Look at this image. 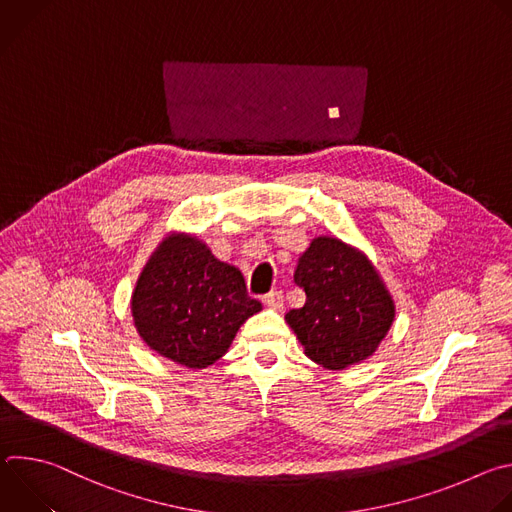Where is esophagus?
Masks as SVG:
<instances>
[{
	"mask_svg": "<svg viewBox=\"0 0 512 512\" xmlns=\"http://www.w3.org/2000/svg\"><path fill=\"white\" fill-rule=\"evenodd\" d=\"M263 302L271 310H281L283 308V294H281V291H269V294L263 298Z\"/></svg>",
	"mask_w": 512,
	"mask_h": 512,
	"instance_id": "esophagus-1",
	"label": "esophagus"
}]
</instances>
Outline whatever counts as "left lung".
<instances>
[{
  "instance_id": "obj_1",
  "label": "left lung",
  "mask_w": 512,
  "mask_h": 512,
  "mask_svg": "<svg viewBox=\"0 0 512 512\" xmlns=\"http://www.w3.org/2000/svg\"><path fill=\"white\" fill-rule=\"evenodd\" d=\"M294 279L306 304L289 310L285 322L310 360L342 371L375 354L395 320V302L367 255L336 237H316Z\"/></svg>"
}]
</instances>
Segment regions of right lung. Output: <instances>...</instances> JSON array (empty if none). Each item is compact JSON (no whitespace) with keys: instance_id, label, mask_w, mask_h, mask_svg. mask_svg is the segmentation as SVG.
I'll use <instances>...</instances> for the list:
<instances>
[{"instance_id":"add662e5","label":"right lung","mask_w":512,"mask_h":512,"mask_svg":"<svg viewBox=\"0 0 512 512\" xmlns=\"http://www.w3.org/2000/svg\"><path fill=\"white\" fill-rule=\"evenodd\" d=\"M261 312L243 273L190 233H170L141 269L131 316L141 340L186 369L225 356L241 324Z\"/></svg>"}]
</instances>
